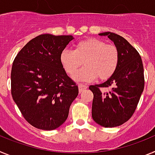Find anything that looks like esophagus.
<instances>
[{
    "label": "esophagus",
    "instance_id": "esophagus-1",
    "mask_svg": "<svg viewBox=\"0 0 155 155\" xmlns=\"http://www.w3.org/2000/svg\"><path fill=\"white\" fill-rule=\"evenodd\" d=\"M87 87V84H79L78 88H79V92H82V91H84V89H86Z\"/></svg>",
    "mask_w": 155,
    "mask_h": 155
}]
</instances>
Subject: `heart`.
I'll return each instance as SVG.
<instances>
[{
	"label": "heart",
	"mask_w": 155,
	"mask_h": 155,
	"mask_svg": "<svg viewBox=\"0 0 155 155\" xmlns=\"http://www.w3.org/2000/svg\"><path fill=\"white\" fill-rule=\"evenodd\" d=\"M63 68L69 76L76 74L78 81H92L96 78L108 80L117 70L120 61L118 49L115 45L107 44L104 40L87 38L76 43L73 50H64L60 55Z\"/></svg>",
	"instance_id": "obj_1"
}]
</instances>
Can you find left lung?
<instances>
[{
    "label": "left lung",
    "instance_id": "1",
    "mask_svg": "<svg viewBox=\"0 0 155 155\" xmlns=\"http://www.w3.org/2000/svg\"><path fill=\"white\" fill-rule=\"evenodd\" d=\"M98 35H107L114 42L120 61L110 78L89 87L94 94L91 115L94 121L102 127H118L131 118L143 91V63L137 50L124 37L110 31Z\"/></svg>",
    "mask_w": 155,
    "mask_h": 155
}]
</instances>
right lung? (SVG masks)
<instances>
[{
    "label": "right lung",
    "instance_id": "add662e5",
    "mask_svg": "<svg viewBox=\"0 0 155 155\" xmlns=\"http://www.w3.org/2000/svg\"><path fill=\"white\" fill-rule=\"evenodd\" d=\"M72 35L42 34L18 53L11 74L12 95L28 124L52 130L69 114L78 87L68 76L60 61L61 53Z\"/></svg>",
    "mask_w": 155,
    "mask_h": 155
}]
</instances>
